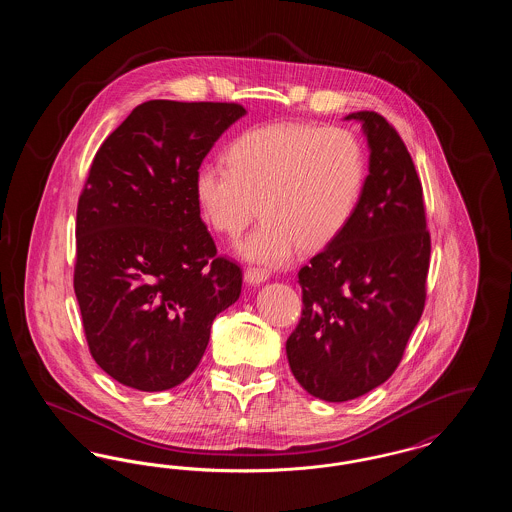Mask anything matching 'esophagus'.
I'll use <instances>...</instances> for the list:
<instances>
[{
  "label": "esophagus",
  "mask_w": 512,
  "mask_h": 512,
  "mask_svg": "<svg viewBox=\"0 0 512 512\" xmlns=\"http://www.w3.org/2000/svg\"><path fill=\"white\" fill-rule=\"evenodd\" d=\"M245 284L249 286H259V284H265L268 280L267 270L263 268H247L244 274Z\"/></svg>",
  "instance_id": "esophagus-1"
}]
</instances>
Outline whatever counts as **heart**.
Here are the masks:
<instances>
[{
	"label": "heart",
	"mask_w": 512,
	"mask_h": 512,
	"mask_svg": "<svg viewBox=\"0 0 512 512\" xmlns=\"http://www.w3.org/2000/svg\"><path fill=\"white\" fill-rule=\"evenodd\" d=\"M228 167L201 165L195 201L226 238H240L257 215L263 222L238 245L240 257L265 267L286 265L297 249L315 253L340 238L365 184V155L343 128L293 122L255 126L232 140Z\"/></svg>",
	"instance_id": "b5f03b06"
}]
</instances>
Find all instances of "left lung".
<instances>
[{
    "instance_id": "obj_1",
    "label": "left lung",
    "mask_w": 512,
    "mask_h": 512,
    "mask_svg": "<svg viewBox=\"0 0 512 512\" xmlns=\"http://www.w3.org/2000/svg\"><path fill=\"white\" fill-rule=\"evenodd\" d=\"M361 122L368 176L347 228L299 270L303 315L286 341L301 388L341 403L384 384L422 317L430 234L413 159L384 117Z\"/></svg>"
}]
</instances>
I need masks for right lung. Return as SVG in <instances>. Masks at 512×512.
Instances as JSON below:
<instances>
[{
  "label": "right lung",
  "instance_id": "add662e5",
  "mask_svg": "<svg viewBox=\"0 0 512 512\" xmlns=\"http://www.w3.org/2000/svg\"><path fill=\"white\" fill-rule=\"evenodd\" d=\"M238 103L153 99L103 142L76 211L74 293L90 353L113 380L171 390L242 292L195 201V172L244 117Z\"/></svg>",
  "mask_w": 512,
  "mask_h": 512
}]
</instances>
